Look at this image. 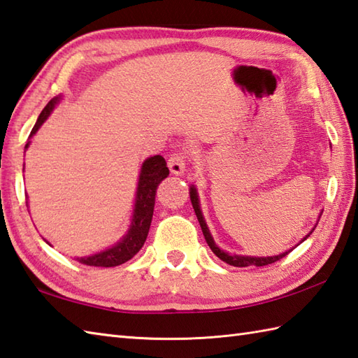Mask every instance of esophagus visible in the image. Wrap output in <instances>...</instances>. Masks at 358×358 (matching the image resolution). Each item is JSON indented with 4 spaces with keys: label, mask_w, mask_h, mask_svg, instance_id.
Wrapping results in <instances>:
<instances>
[{
    "label": "esophagus",
    "mask_w": 358,
    "mask_h": 358,
    "mask_svg": "<svg viewBox=\"0 0 358 358\" xmlns=\"http://www.w3.org/2000/svg\"><path fill=\"white\" fill-rule=\"evenodd\" d=\"M185 165H187V152L185 151H176L169 159V169L173 174H176V176L184 174Z\"/></svg>",
    "instance_id": "esophagus-1"
}]
</instances>
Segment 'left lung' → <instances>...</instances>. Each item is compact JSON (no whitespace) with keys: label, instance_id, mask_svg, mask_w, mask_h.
I'll return each instance as SVG.
<instances>
[{"label":"left lung","instance_id":"left-lung-1","mask_svg":"<svg viewBox=\"0 0 358 358\" xmlns=\"http://www.w3.org/2000/svg\"><path fill=\"white\" fill-rule=\"evenodd\" d=\"M189 199H192L194 213H196V216H198V221H199V224H201L203 238H206V241H207V244L210 245L211 252H213V253L216 255V257L220 258V259H222L224 262H227V264L235 266V267H247V266H258V267H259V266H267V264H273V262L280 261L281 258L286 257V255H287L289 252H292V250H289V252H284V253H281V255H276V257H267V258L239 257V255H233V257H231V255H229V253H225L224 250H221L220 247H217V245L215 244L213 238H211L210 231H208V229H207V224H206V221H203V216H202V213H201V207H199V201H198V193H196L194 187L189 188ZM310 233H312V231H310ZM308 238H309V235L306 236L304 239H308ZM304 239H303V241H304Z\"/></svg>","mask_w":358,"mask_h":358}]
</instances>
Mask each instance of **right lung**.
Wrapping results in <instances>:
<instances>
[{
    "mask_svg": "<svg viewBox=\"0 0 358 358\" xmlns=\"http://www.w3.org/2000/svg\"><path fill=\"white\" fill-rule=\"evenodd\" d=\"M58 100L60 99L55 97L45 106L38 120L35 123V127L31 131V136H34L36 131H38V128L43 125V122L48 119V115L52 111ZM27 147L29 143L26 145V148ZM169 174L170 170L162 156H152L145 160L141 170V176H138L136 207L128 235L123 238L119 244H115L113 249L92 255V257L80 258L78 261L92 267H115L133 258L134 255L142 249L145 241H147L152 220V211H155L157 187Z\"/></svg>",
    "mask_w": 358,
    "mask_h": 358,
    "instance_id": "right-lung-1",
    "label": "right lung"
}]
</instances>
